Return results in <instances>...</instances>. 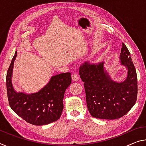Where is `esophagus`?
<instances>
[{
    "mask_svg": "<svg viewBox=\"0 0 146 146\" xmlns=\"http://www.w3.org/2000/svg\"><path fill=\"white\" fill-rule=\"evenodd\" d=\"M71 77H72V80L73 81H78V80H79V78H78V76L77 73H73L72 75H71Z\"/></svg>",
    "mask_w": 146,
    "mask_h": 146,
    "instance_id": "34e87169",
    "label": "esophagus"
}]
</instances>
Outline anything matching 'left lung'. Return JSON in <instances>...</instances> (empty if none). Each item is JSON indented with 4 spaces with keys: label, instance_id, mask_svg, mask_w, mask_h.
I'll return each instance as SVG.
<instances>
[{
    "label": "left lung",
    "instance_id": "obj_1",
    "mask_svg": "<svg viewBox=\"0 0 146 146\" xmlns=\"http://www.w3.org/2000/svg\"><path fill=\"white\" fill-rule=\"evenodd\" d=\"M119 58L121 65L128 69L126 79L121 82L112 80L104 68V62L92 64L87 62L80 67V77L84 82L87 107L92 116L118 119L135 105L138 93L137 75L124 43Z\"/></svg>",
    "mask_w": 146,
    "mask_h": 146
}]
</instances>
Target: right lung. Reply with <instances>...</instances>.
Listing matches in <instances>:
<instances>
[{
	"instance_id": "1",
	"label": "right lung",
	"mask_w": 146,
	"mask_h": 146,
	"mask_svg": "<svg viewBox=\"0 0 146 146\" xmlns=\"http://www.w3.org/2000/svg\"><path fill=\"white\" fill-rule=\"evenodd\" d=\"M17 52L11 60L6 74V88L9 105L19 116L34 125H43L54 122L61 116L63 99L66 89L71 83L70 73L52 76L48 84L34 94L16 92L11 77Z\"/></svg>"
}]
</instances>
